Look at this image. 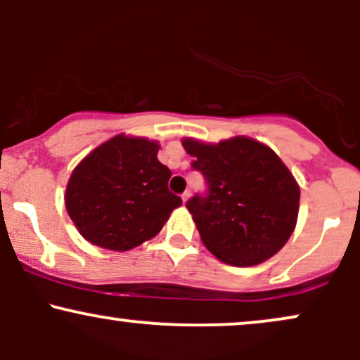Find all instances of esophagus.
<instances>
[{
	"label": "esophagus",
	"mask_w": 360,
	"mask_h": 360,
	"mask_svg": "<svg viewBox=\"0 0 360 360\" xmlns=\"http://www.w3.org/2000/svg\"><path fill=\"white\" fill-rule=\"evenodd\" d=\"M189 196H191V193L189 191H184L183 194H181V198H183V203H186V201L189 200Z\"/></svg>",
	"instance_id": "34e87169"
}]
</instances>
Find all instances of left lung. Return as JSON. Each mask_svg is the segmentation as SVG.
Masks as SVG:
<instances>
[{
	"label": "left lung",
	"mask_w": 360,
	"mask_h": 360,
	"mask_svg": "<svg viewBox=\"0 0 360 360\" xmlns=\"http://www.w3.org/2000/svg\"><path fill=\"white\" fill-rule=\"evenodd\" d=\"M183 146L206 183L186 203L206 249L237 267L279 252L295 230L300 188L274 150L247 137L217 146L186 139Z\"/></svg>",
	"instance_id": "8db88e82"
}]
</instances>
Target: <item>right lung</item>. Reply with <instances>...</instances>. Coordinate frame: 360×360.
Returning <instances> with one entry per match:
<instances>
[{"label": "right lung", "instance_id": "1", "mask_svg": "<svg viewBox=\"0 0 360 360\" xmlns=\"http://www.w3.org/2000/svg\"><path fill=\"white\" fill-rule=\"evenodd\" d=\"M159 143L117 135L72 171L65 208L82 237L110 250H130L160 232L183 205L169 191L171 171L157 159Z\"/></svg>", "mask_w": 360, "mask_h": 360}]
</instances>
